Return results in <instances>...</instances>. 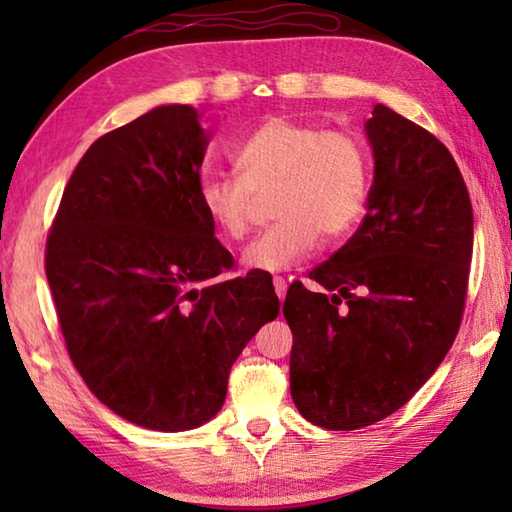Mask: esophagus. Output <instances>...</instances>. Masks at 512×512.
Segmentation results:
<instances>
[{
  "mask_svg": "<svg viewBox=\"0 0 512 512\" xmlns=\"http://www.w3.org/2000/svg\"><path fill=\"white\" fill-rule=\"evenodd\" d=\"M273 289H275V296L282 300L284 296H287V280H284V277H280V275H275L273 277Z\"/></svg>",
  "mask_w": 512,
  "mask_h": 512,
  "instance_id": "obj_1",
  "label": "esophagus"
}]
</instances>
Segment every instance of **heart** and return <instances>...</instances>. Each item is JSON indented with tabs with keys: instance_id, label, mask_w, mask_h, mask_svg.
I'll use <instances>...</instances> for the list:
<instances>
[{
	"instance_id": "b5f03b06",
	"label": "heart",
	"mask_w": 512,
	"mask_h": 512,
	"mask_svg": "<svg viewBox=\"0 0 512 512\" xmlns=\"http://www.w3.org/2000/svg\"><path fill=\"white\" fill-rule=\"evenodd\" d=\"M239 178H205L198 205L221 237L248 235L255 196L273 194L277 219L241 253L248 271L280 273L311 255L320 235L339 239L363 216L370 155L350 131L284 115L268 117L232 155Z\"/></svg>"
}]
</instances>
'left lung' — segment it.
<instances>
[{"label": "left lung", "instance_id": "8db88e82", "mask_svg": "<svg viewBox=\"0 0 512 512\" xmlns=\"http://www.w3.org/2000/svg\"><path fill=\"white\" fill-rule=\"evenodd\" d=\"M368 212L348 244L291 284V397L309 422L352 431L388 418L452 348L465 309L474 219L447 146L377 103Z\"/></svg>", "mask_w": 512, "mask_h": 512}]
</instances>
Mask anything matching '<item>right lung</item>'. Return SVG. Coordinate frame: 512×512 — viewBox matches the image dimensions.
I'll use <instances>...</instances> for the list:
<instances>
[{"label":"right lung","instance_id":"add662e5","mask_svg":"<svg viewBox=\"0 0 512 512\" xmlns=\"http://www.w3.org/2000/svg\"><path fill=\"white\" fill-rule=\"evenodd\" d=\"M212 133L160 106L94 142L65 185L45 250L69 359L99 400L153 431L201 427L257 329L273 282H214L235 259L198 205Z\"/></svg>","mask_w":512,"mask_h":512}]
</instances>
